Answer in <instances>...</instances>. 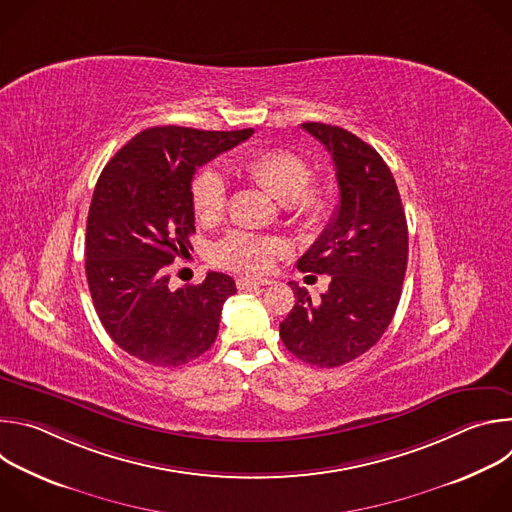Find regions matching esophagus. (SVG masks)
I'll return each instance as SVG.
<instances>
[{
    "instance_id": "obj_1",
    "label": "esophagus",
    "mask_w": 512,
    "mask_h": 512,
    "mask_svg": "<svg viewBox=\"0 0 512 512\" xmlns=\"http://www.w3.org/2000/svg\"><path fill=\"white\" fill-rule=\"evenodd\" d=\"M269 279H259V277H239L237 279V287L239 289H251V287H259V285H269Z\"/></svg>"
}]
</instances>
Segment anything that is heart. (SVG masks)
I'll use <instances>...</instances> for the list:
<instances>
[{
	"label": "heart",
	"instance_id": "heart-1",
	"mask_svg": "<svg viewBox=\"0 0 512 512\" xmlns=\"http://www.w3.org/2000/svg\"><path fill=\"white\" fill-rule=\"evenodd\" d=\"M245 170L261 188L283 202L285 214L294 223L316 227L328 216L330 196L324 188L310 186L312 168L302 156L287 150H265L249 158ZM190 196L196 214L212 221L225 210L227 182L216 168H200L192 178ZM283 253L281 241L251 233H231L214 247L218 263L243 271H265Z\"/></svg>",
	"mask_w": 512,
	"mask_h": 512
}]
</instances>
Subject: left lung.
<instances>
[{
  "instance_id": "8db88e82",
  "label": "left lung",
  "mask_w": 512,
  "mask_h": 512,
  "mask_svg": "<svg viewBox=\"0 0 512 512\" xmlns=\"http://www.w3.org/2000/svg\"><path fill=\"white\" fill-rule=\"evenodd\" d=\"M330 152L340 188L332 221L298 261L304 273L330 275L320 300L291 281L296 306L279 324L285 348L320 369L367 352L389 328L407 269L409 235L395 178L354 133L326 123H302Z\"/></svg>"
}]
</instances>
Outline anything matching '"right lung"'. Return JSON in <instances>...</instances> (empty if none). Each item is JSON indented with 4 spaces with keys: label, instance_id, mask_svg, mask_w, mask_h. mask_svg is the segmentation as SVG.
I'll return each instance as SVG.
<instances>
[{
    "label": "right lung",
    "instance_id": "add662e5",
    "mask_svg": "<svg viewBox=\"0 0 512 512\" xmlns=\"http://www.w3.org/2000/svg\"><path fill=\"white\" fill-rule=\"evenodd\" d=\"M253 129L150 127L103 168L87 218L85 269L91 298L113 342L152 367H182L218 334L233 277L170 289L168 267L188 255L196 168L245 141Z\"/></svg>",
    "mask_w": 512,
    "mask_h": 512
}]
</instances>
